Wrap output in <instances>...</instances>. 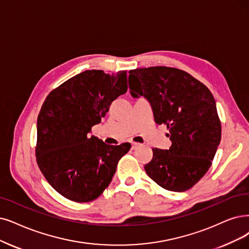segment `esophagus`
Wrapping results in <instances>:
<instances>
[{
	"label": "esophagus",
	"mask_w": 249,
	"mask_h": 249,
	"mask_svg": "<svg viewBox=\"0 0 249 249\" xmlns=\"http://www.w3.org/2000/svg\"><path fill=\"white\" fill-rule=\"evenodd\" d=\"M139 146H141V144L136 143V142H133V143H132V148H133V149H136V148L139 147Z\"/></svg>",
	"instance_id": "esophagus-1"
}]
</instances>
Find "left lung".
I'll return each mask as SVG.
<instances>
[{
	"label": "left lung",
	"instance_id": "obj_1",
	"mask_svg": "<svg viewBox=\"0 0 249 249\" xmlns=\"http://www.w3.org/2000/svg\"><path fill=\"white\" fill-rule=\"evenodd\" d=\"M128 73L132 96L147 99L154 122L166 125L172 141L167 150L152 148L151 161L144 165L146 174L165 190H189L211 167L221 142L213 94L191 74L174 67L137 68Z\"/></svg>",
	"mask_w": 249,
	"mask_h": 249
}]
</instances>
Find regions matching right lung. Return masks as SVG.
<instances>
[{"instance_id": "add662e5", "label": "right lung", "mask_w": 249, "mask_h": 249, "mask_svg": "<svg viewBox=\"0 0 249 249\" xmlns=\"http://www.w3.org/2000/svg\"><path fill=\"white\" fill-rule=\"evenodd\" d=\"M126 71H86L50 93L37 116L36 157L48 183L67 199L90 202L110 184L130 143L90 137L111 103L127 91Z\"/></svg>"}]
</instances>
